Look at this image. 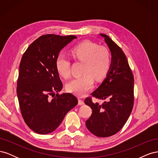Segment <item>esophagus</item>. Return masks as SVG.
I'll return each mask as SVG.
<instances>
[{
  "label": "esophagus",
  "mask_w": 158,
  "mask_h": 158,
  "mask_svg": "<svg viewBox=\"0 0 158 158\" xmlns=\"http://www.w3.org/2000/svg\"><path fill=\"white\" fill-rule=\"evenodd\" d=\"M84 100L82 99L79 98L78 99V105H80V106H82V105H84Z\"/></svg>",
  "instance_id": "34e87169"
}]
</instances>
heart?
<instances>
[{"label":"heart","mask_w":158,"mask_h":158,"mask_svg":"<svg viewBox=\"0 0 158 158\" xmlns=\"http://www.w3.org/2000/svg\"><path fill=\"white\" fill-rule=\"evenodd\" d=\"M74 59L84 63L83 76L73 79L66 85L69 92L83 96L92 88L94 78L96 80L103 78L109 69L110 55L103 47L89 41H85L75 46L70 51ZM56 69L62 77L67 79L70 76V63L68 58L59 55L55 62Z\"/></svg>","instance_id":"heart-1"}]
</instances>
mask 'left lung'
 <instances>
[{"mask_svg": "<svg viewBox=\"0 0 158 158\" xmlns=\"http://www.w3.org/2000/svg\"><path fill=\"white\" fill-rule=\"evenodd\" d=\"M111 53V63L102 84L92 95L99 99H107L102 105L93 103L87 98L84 103L92 109V115L85 121L87 128L98 137L115 135L132 112L134 105V77L123 50L111 38L101 33Z\"/></svg>", "mask_w": 158, "mask_h": 158, "instance_id": "obj_1", "label": "left lung"}]
</instances>
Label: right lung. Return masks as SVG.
<instances>
[{"label":"right lung","mask_w":158,"mask_h":158,"mask_svg":"<svg viewBox=\"0 0 158 158\" xmlns=\"http://www.w3.org/2000/svg\"><path fill=\"white\" fill-rule=\"evenodd\" d=\"M76 38L75 35H41L22 56L17 95L23 120L36 133L47 135L53 132L66 114L78 103L72 94H59L63 83L55 66L60 51ZM49 95L56 97L50 99Z\"/></svg>","instance_id":"add662e5"}]
</instances>
